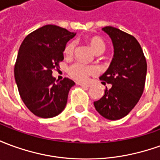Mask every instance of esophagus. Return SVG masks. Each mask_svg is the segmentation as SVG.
Listing matches in <instances>:
<instances>
[{
    "mask_svg": "<svg viewBox=\"0 0 160 160\" xmlns=\"http://www.w3.org/2000/svg\"><path fill=\"white\" fill-rule=\"evenodd\" d=\"M78 85H80L81 87H90V85L89 84H87V83H81V82H78Z\"/></svg>",
    "mask_w": 160,
    "mask_h": 160,
    "instance_id": "esophagus-1",
    "label": "esophagus"
}]
</instances>
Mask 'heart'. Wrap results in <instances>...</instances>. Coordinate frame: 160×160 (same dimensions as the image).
Wrapping results in <instances>:
<instances>
[{"mask_svg":"<svg viewBox=\"0 0 160 160\" xmlns=\"http://www.w3.org/2000/svg\"><path fill=\"white\" fill-rule=\"evenodd\" d=\"M87 41L90 44L91 48L92 49L94 52L96 54H101L104 51L105 49V43L104 40L100 38L99 37L92 36L87 38ZM75 49V42L71 41L68 42L64 49V55L67 57H70L73 56ZM95 73V68L93 67L86 66L81 63H75L73 66L70 67L69 74L73 77V79L80 81H84L88 78L90 74Z\"/></svg>","mask_w":160,"mask_h":160,"instance_id":"b5f03b06","label":"heart"}]
</instances>
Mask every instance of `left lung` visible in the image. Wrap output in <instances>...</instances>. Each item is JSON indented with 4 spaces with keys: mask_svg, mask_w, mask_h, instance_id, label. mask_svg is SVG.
I'll return each instance as SVG.
<instances>
[{
    "mask_svg": "<svg viewBox=\"0 0 160 160\" xmlns=\"http://www.w3.org/2000/svg\"><path fill=\"white\" fill-rule=\"evenodd\" d=\"M111 38L114 56L108 69L99 80L111 84L99 100L93 103L99 114L109 120L127 116L143 93L147 62L140 43L134 37L112 26L102 28Z\"/></svg>",
    "mask_w": 160,
    "mask_h": 160,
    "instance_id": "left-lung-1",
    "label": "left lung"
}]
</instances>
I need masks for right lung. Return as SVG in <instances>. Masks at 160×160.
Masks as SVG:
<instances>
[{"label": "right lung", "instance_id": "1", "mask_svg": "<svg viewBox=\"0 0 160 160\" xmlns=\"http://www.w3.org/2000/svg\"><path fill=\"white\" fill-rule=\"evenodd\" d=\"M76 33L46 25L30 33L19 47L14 78L26 107L42 118H54L65 109L73 80L56 81L52 69L63 60L67 42Z\"/></svg>", "mask_w": 160, "mask_h": 160}]
</instances>
